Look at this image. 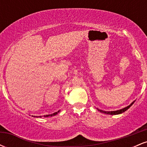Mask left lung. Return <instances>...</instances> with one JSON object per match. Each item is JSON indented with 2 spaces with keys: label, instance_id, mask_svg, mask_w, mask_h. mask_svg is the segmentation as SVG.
Wrapping results in <instances>:
<instances>
[{
  "label": "left lung",
  "instance_id": "1",
  "mask_svg": "<svg viewBox=\"0 0 147 147\" xmlns=\"http://www.w3.org/2000/svg\"><path fill=\"white\" fill-rule=\"evenodd\" d=\"M134 102H135V101H134V102H133L132 103H131V104H130L129 106H126V107L124 108V109H120V110H118V111H102V110H99V109H97V110H98L99 111H100L101 113H103L108 114V115H118V114H121V113H122L125 112V111H126V110H128V109H129V108L131 107V106L133 105V103H134Z\"/></svg>",
  "mask_w": 147,
  "mask_h": 147
}]
</instances>
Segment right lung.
<instances>
[{"mask_svg": "<svg viewBox=\"0 0 147 147\" xmlns=\"http://www.w3.org/2000/svg\"><path fill=\"white\" fill-rule=\"evenodd\" d=\"M60 111H57V112H56V113H54L53 114H50V115H44V117H52V116H54V115H57V113H58ZM39 117H41V116H39Z\"/></svg>", "mask_w": 147, "mask_h": 147, "instance_id": "right-lung-1", "label": "right lung"}]
</instances>
